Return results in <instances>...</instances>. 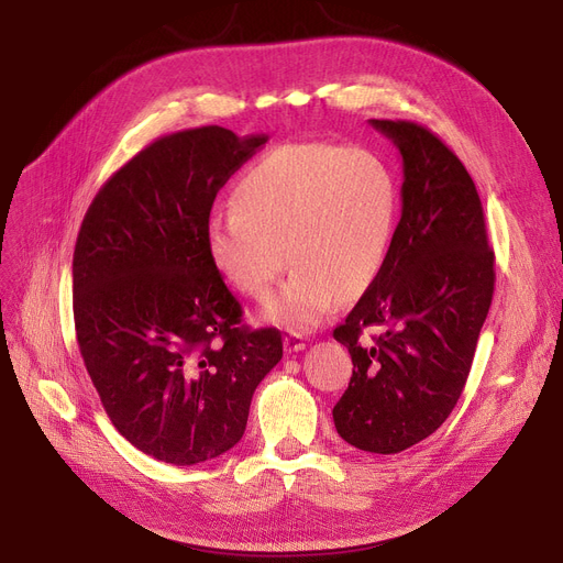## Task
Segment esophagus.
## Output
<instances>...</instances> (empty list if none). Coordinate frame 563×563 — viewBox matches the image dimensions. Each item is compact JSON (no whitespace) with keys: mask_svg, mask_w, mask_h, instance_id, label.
<instances>
[{"mask_svg":"<svg viewBox=\"0 0 563 563\" xmlns=\"http://www.w3.org/2000/svg\"><path fill=\"white\" fill-rule=\"evenodd\" d=\"M285 351L287 353H297V351H303L306 349V340H303V335H299V333H289V335H285Z\"/></svg>","mask_w":563,"mask_h":563,"instance_id":"esophagus-1","label":"esophagus"}]
</instances>
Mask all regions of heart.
<instances>
[{"label": "heart", "mask_w": 563, "mask_h": 563, "mask_svg": "<svg viewBox=\"0 0 563 563\" xmlns=\"http://www.w3.org/2000/svg\"><path fill=\"white\" fill-rule=\"evenodd\" d=\"M230 212L205 228L219 276L249 299H266L294 274L264 317L294 333L314 329L344 299L376 283L390 255L399 189L390 166L365 147L283 143L236 180Z\"/></svg>", "instance_id": "b5f03b06"}]
</instances>
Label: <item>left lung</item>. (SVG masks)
<instances>
[{"label": "left lung", "instance_id": "8db88e82", "mask_svg": "<svg viewBox=\"0 0 563 563\" xmlns=\"http://www.w3.org/2000/svg\"><path fill=\"white\" fill-rule=\"evenodd\" d=\"M369 123L401 155V219L380 276L333 331L353 363L333 422L349 445L397 454L445 422L465 388L495 255L477 187L450 147L418 123ZM369 325L382 333L361 341Z\"/></svg>", "mask_w": 563, "mask_h": 563}]
</instances>
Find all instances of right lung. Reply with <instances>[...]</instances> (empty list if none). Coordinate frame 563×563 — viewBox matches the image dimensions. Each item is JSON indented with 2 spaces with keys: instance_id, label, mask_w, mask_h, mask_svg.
<instances>
[{
  "instance_id": "right-lung-1",
  "label": "right lung",
  "mask_w": 563,
  "mask_h": 563,
  "mask_svg": "<svg viewBox=\"0 0 563 563\" xmlns=\"http://www.w3.org/2000/svg\"><path fill=\"white\" fill-rule=\"evenodd\" d=\"M266 139L219 125L157 139L81 221L73 310L86 372L111 424L164 463L232 450L255 388L283 358L280 331L242 327L205 249L219 189Z\"/></svg>"
}]
</instances>
